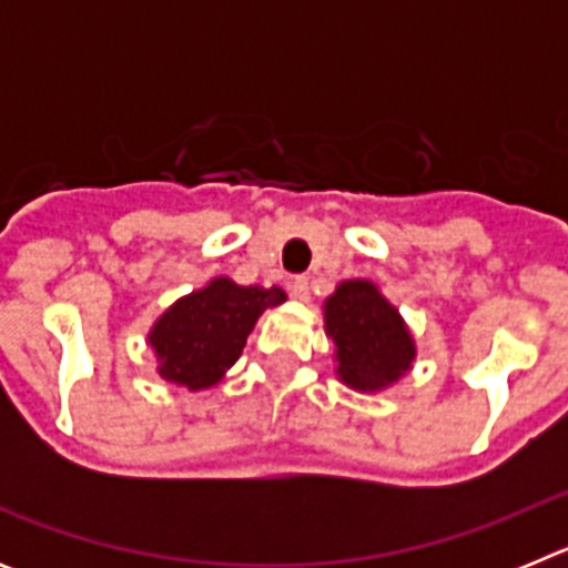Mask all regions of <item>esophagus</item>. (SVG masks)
<instances>
[{
  "label": "esophagus",
  "mask_w": 568,
  "mask_h": 568,
  "mask_svg": "<svg viewBox=\"0 0 568 568\" xmlns=\"http://www.w3.org/2000/svg\"><path fill=\"white\" fill-rule=\"evenodd\" d=\"M290 293H293V298H298V301H310V278H307V275H295V278L290 281Z\"/></svg>",
  "instance_id": "obj_1"
}]
</instances>
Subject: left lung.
I'll use <instances>...</instances> for the list:
<instances>
[{
  "label": "left lung",
  "instance_id": "8db88e82",
  "mask_svg": "<svg viewBox=\"0 0 568 568\" xmlns=\"http://www.w3.org/2000/svg\"><path fill=\"white\" fill-rule=\"evenodd\" d=\"M335 375L355 393H381L413 369L415 338L398 310L366 278L341 281L324 301Z\"/></svg>",
  "mask_w": 568,
  "mask_h": 568
}]
</instances>
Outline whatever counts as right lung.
Here are the masks:
<instances>
[{"mask_svg": "<svg viewBox=\"0 0 568 568\" xmlns=\"http://www.w3.org/2000/svg\"><path fill=\"white\" fill-rule=\"evenodd\" d=\"M284 301L281 287H241L227 275L182 295L148 333L159 375L190 393L210 389L239 361L261 313Z\"/></svg>", "mask_w": 568, "mask_h": 568, "instance_id": "obj_1", "label": "right lung"}]
</instances>
